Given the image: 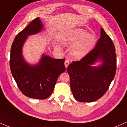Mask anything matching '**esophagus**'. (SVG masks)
<instances>
[{
	"label": "esophagus",
	"mask_w": 127,
	"mask_h": 127,
	"mask_svg": "<svg viewBox=\"0 0 127 127\" xmlns=\"http://www.w3.org/2000/svg\"><path fill=\"white\" fill-rule=\"evenodd\" d=\"M69 63H70V62H69V60H66L64 62V65H65V67L66 68H67L68 67V66H69Z\"/></svg>",
	"instance_id": "esophagus-1"
}]
</instances>
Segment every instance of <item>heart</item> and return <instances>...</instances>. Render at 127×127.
<instances>
[{"label": "heart", "mask_w": 127, "mask_h": 127, "mask_svg": "<svg viewBox=\"0 0 127 127\" xmlns=\"http://www.w3.org/2000/svg\"><path fill=\"white\" fill-rule=\"evenodd\" d=\"M61 42L65 46L71 47L70 52L76 59H81L93 50L96 42L94 34L88 33L82 29H75L64 33L60 37ZM56 48H60L58 44H55Z\"/></svg>", "instance_id": "obj_1"}]
</instances>
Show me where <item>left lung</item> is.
<instances>
[{
  "instance_id": "1",
  "label": "left lung",
  "mask_w": 127,
  "mask_h": 127,
  "mask_svg": "<svg viewBox=\"0 0 127 127\" xmlns=\"http://www.w3.org/2000/svg\"><path fill=\"white\" fill-rule=\"evenodd\" d=\"M115 47L103 29L95 48L80 61L68 66L70 88L74 97L80 102L99 99L108 89L115 76L116 56ZM100 62L97 66L94 64Z\"/></svg>"
}]
</instances>
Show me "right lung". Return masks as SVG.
<instances>
[{
	"label": "right lung",
	"mask_w": 127,
	"mask_h": 127,
	"mask_svg": "<svg viewBox=\"0 0 127 127\" xmlns=\"http://www.w3.org/2000/svg\"><path fill=\"white\" fill-rule=\"evenodd\" d=\"M43 29L37 18L19 32L12 44L10 60L11 72L20 91L27 97L40 100L51 95L58 77L66 70L64 59H54L43 53L38 63L31 64L24 58L22 49L28 36Z\"/></svg>",
	"instance_id": "add662e5"
}]
</instances>
